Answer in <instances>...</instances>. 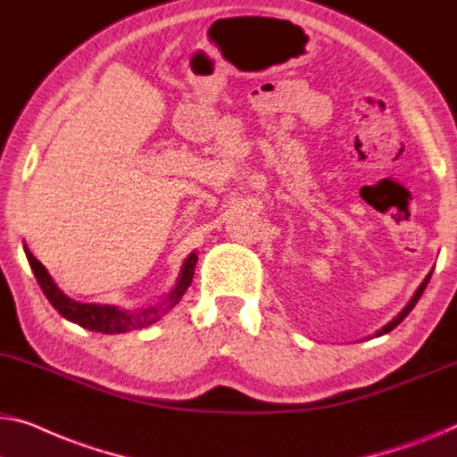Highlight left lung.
Masks as SVG:
<instances>
[{
	"label": "left lung",
	"instance_id": "obj_1",
	"mask_svg": "<svg viewBox=\"0 0 457 457\" xmlns=\"http://www.w3.org/2000/svg\"><path fill=\"white\" fill-rule=\"evenodd\" d=\"M428 278H431V272H428V275L425 277V281L419 285V289H417V291H414V295L411 297V302H408V303L404 305V310H403V312H400V314H398L396 318H394V320H392V322H387V324L384 326V328H381V330H378V332H376V337H384V335H387V332H390V330H394V328H396V326H398L400 322H403V320H404V318H406L408 314H411V312H412V308H414V305H417V302H419V299H420V295H423V291L427 289V285H428Z\"/></svg>",
	"mask_w": 457,
	"mask_h": 457
}]
</instances>
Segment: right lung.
I'll return each instance as SVG.
<instances>
[{
    "label": "right lung",
    "instance_id": "add662e5",
    "mask_svg": "<svg viewBox=\"0 0 457 457\" xmlns=\"http://www.w3.org/2000/svg\"><path fill=\"white\" fill-rule=\"evenodd\" d=\"M24 252L26 258H29L30 269L37 277V281L43 289V294L49 299L51 305L59 312L65 320H70L73 324H79L81 328L94 330V332H102V335H122V332H131V330H141L152 326L154 322L166 314L168 310H172L176 303L180 302V297L187 294L188 285L193 283V275H195V267L199 256L195 252H190L187 256L185 264H182L180 275L176 278V285L172 291L162 299L160 303L149 305L145 310H120L117 305H98V303H81L76 302V299L67 297L63 291L57 287V283L53 281V277L49 275V270L43 267V262H38L34 258L32 252L26 248L24 244Z\"/></svg>",
    "mask_w": 457,
    "mask_h": 457
}]
</instances>
